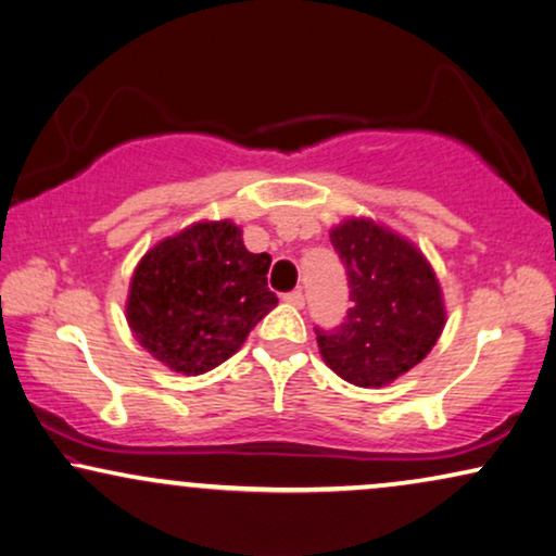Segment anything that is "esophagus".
<instances>
[{"mask_svg":"<svg viewBox=\"0 0 556 556\" xmlns=\"http://www.w3.org/2000/svg\"><path fill=\"white\" fill-rule=\"evenodd\" d=\"M285 302H287V305H292V307H305V294H302L300 290L287 292L285 294Z\"/></svg>","mask_w":556,"mask_h":556,"instance_id":"esophagus-1","label":"esophagus"}]
</instances>
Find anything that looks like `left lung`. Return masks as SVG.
I'll use <instances>...</instances> for the list:
<instances>
[{"instance_id": "1", "label": "left lung", "mask_w": 556, "mask_h": 556, "mask_svg": "<svg viewBox=\"0 0 556 556\" xmlns=\"http://www.w3.org/2000/svg\"><path fill=\"white\" fill-rule=\"evenodd\" d=\"M345 266L353 307L336 330L317 332L323 361L355 387H387L432 351L445 328V302L425 254L371 218L330 231Z\"/></svg>"}]
</instances>
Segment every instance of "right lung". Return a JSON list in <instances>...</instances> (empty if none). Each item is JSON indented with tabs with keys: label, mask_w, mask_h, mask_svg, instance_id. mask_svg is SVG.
Here are the masks:
<instances>
[{
	"label": "right lung",
	"mask_w": 556,
	"mask_h": 556,
	"mask_svg": "<svg viewBox=\"0 0 556 556\" xmlns=\"http://www.w3.org/2000/svg\"><path fill=\"white\" fill-rule=\"evenodd\" d=\"M269 254H251L231 220H201L160 241L137 264L127 323L139 345L177 374L198 376L239 351L277 307Z\"/></svg>",
	"instance_id": "1"
}]
</instances>
